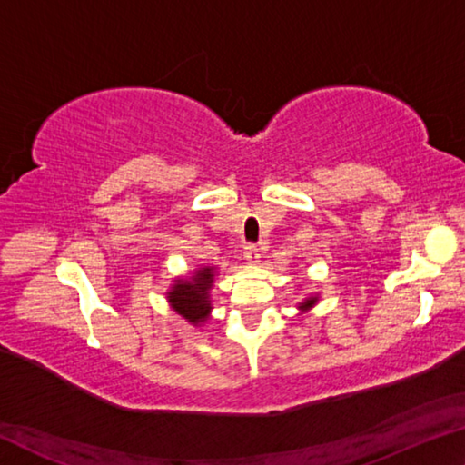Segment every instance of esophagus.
<instances>
[{
  "instance_id": "esophagus-1",
  "label": "esophagus",
  "mask_w": 465,
  "mask_h": 465,
  "mask_svg": "<svg viewBox=\"0 0 465 465\" xmlns=\"http://www.w3.org/2000/svg\"><path fill=\"white\" fill-rule=\"evenodd\" d=\"M243 254H246V261L252 262V264L261 262V248L254 246V243H248L246 252H243Z\"/></svg>"
}]
</instances>
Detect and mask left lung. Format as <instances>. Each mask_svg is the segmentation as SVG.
I'll return each instance as SVG.
<instances>
[{
    "instance_id": "8db88e82",
    "label": "left lung",
    "mask_w": 465,
    "mask_h": 465,
    "mask_svg": "<svg viewBox=\"0 0 465 465\" xmlns=\"http://www.w3.org/2000/svg\"><path fill=\"white\" fill-rule=\"evenodd\" d=\"M318 302H320V295H318V293H316V295L312 293V295H308V297H303L302 302L297 303V310H299V313H305V312H310Z\"/></svg>"
}]
</instances>
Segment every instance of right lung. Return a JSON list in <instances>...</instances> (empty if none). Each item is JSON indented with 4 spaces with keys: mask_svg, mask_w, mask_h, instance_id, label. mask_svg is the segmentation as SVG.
I'll return each mask as SVG.
<instances>
[{
    "mask_svg": "<svg viewBox=\"0 0 465 465\" xmlns=\"http://www.w3.org/2000/svg\"><path fill=\"white\" fill-rule=\"evenodd\" d=\"M217 274V266L196 264V269L172 281L166 291L170 308L194 328H203L211 320V312H213L211 289L215 285Z\"/></svg>",
    "mask_w": 465,
    "mask_h": 465,
    "instance_id": "1",
    "label": "right lung"
}]
</instances>
